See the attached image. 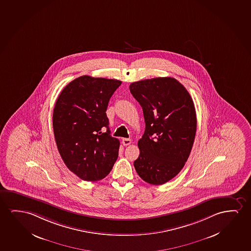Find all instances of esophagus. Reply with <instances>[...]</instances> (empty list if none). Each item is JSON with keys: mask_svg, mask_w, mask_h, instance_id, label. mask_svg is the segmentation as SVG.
Listing matches in <instances>:
<instances>
[{"mask_svg": "<svg viewBox=\"0 0 251 251\" xmlns=\"http://www.w3.org/2000/svg\"><path fill=\"white\" fill-rule=\"evenodd\" d=\"M131 140L130 138H123V139H122V144H123V145H125V146L131 145Z\"/></svg>", "mask_w": 251, "mask_h": 251, "instance_id": "esophagus-1", "label": "esophagus"}]
</instances>
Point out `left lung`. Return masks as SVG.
I'll return each instance as SVG.
<instances>
[{
  "instance_id": "left-lung-1",
  "label": "left lung",
  "mask_w": 251,
  "mask_h": 251,
  "mask_svg": "<svg viewBox=\"0 0 251 251\" xmlns=\"http://www.w3.org/2000/svg\"><path fill=\"white\" fill-rule=\"evenodd\" d=\"M130 91L142 106L145 121L135 170L148 183H166L182 170L190 155L197 127L194 101L172 77L135 81Z\"/></svg>"
}]
</instances>
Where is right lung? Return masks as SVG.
<instances>
[{
    "instance_id": "right-lung-1",
    "label": "right lung",
    "mask_w": 251,
    "mask_h": 251,
    "mask_svg": "<svg viewBox=\"0 0 251 251\" xmlns=\"http://www.w3.org/2000/svg\"><path fill=\"white\" fill-rule=\"evenodd\" d=\"M120 84L119 80L82 75L71 81L56 101L52 126L57 150L81 180L105 178L118 158L120 141L110 135L106 111Z\"/></svg>"
}]
</instances>
